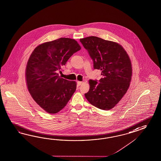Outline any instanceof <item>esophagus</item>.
<instances>
[{
    "label": "esophagus",
    "mask_w": 161,
    "mask_h": 161,
    "mask_svg": "<svg viewBox=\"0 0 161 161\" xmlns=\"http://www.w3.org/2000/svg\"><path fill=\"white\" fill-rule=\"evenodd\" d=\"M77 83V86H81L82 84V81H78Z\"/></svg>",
    "instance_id": "1"
}]
</instances>
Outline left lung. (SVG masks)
<instances>
[{
  "instance_id": "obj_1",
  "label": "left lung",
  "mask_w": 161,
  "mask_h": 161,
  "mask_svg": "<svg viewBox=\"0 0 161 161\" xmlns=\"http://www.w3.org/2000/svg\"><path fill=\"white\" fill-rule=\"evenodd\" d=\"M92 59L94 69L101 70L103 77L90 80V88L85 94L88 102L101 109L108 110L125 95L132 75L129 56L120 45L91 36L80 39Z\"/></svg>"
}]
</instances>
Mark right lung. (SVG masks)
Instances as JSON below:
<instances>
[{
	"instance_id": "obj_1",
	"label": "right lung",
	"mask_w": 161,
	"mask_h": 161,
	"mask_svg": "<svg viewBox=\"0 0 161 161\" xmlns=\"http://www.w3.org/2000/svg\"><path fill=\"white\" fill-rule=\"evenodd\" d=\"M80 49L75 39L60 38L39 45L28 59L25 70L28 90L36 103L47 113L59 112L75 93V81L61 78L58 73Z\"/></svg>"
}]
</instances>
